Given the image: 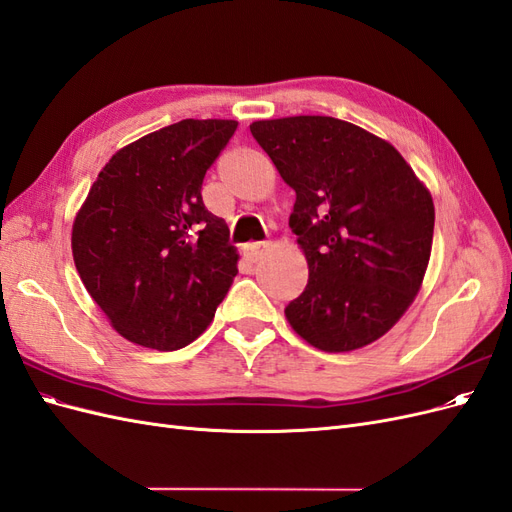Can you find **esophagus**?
<instances>
[{
	"label": "esophagus",
	"instance_id": "obj_1",
	"mask_svg": "<svg viewBox=\"0 0 512 512\" xmlns=\"http://www.w3.org/2000/svg\"><path fill=\"white\" fill-rule=\"evenodd\" d=\"M262 250H265V243H260V241H254V243H247L245 247H243V254H245V258L247 260H258L260 258V254H262Z\"/></svg>",
	"mask_w": 512,
	"mask_h": 512
}]
</instances>
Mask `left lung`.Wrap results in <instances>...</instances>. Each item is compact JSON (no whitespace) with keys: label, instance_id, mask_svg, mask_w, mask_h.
I'll use <instances>...</instances> for the list:
<instances>
[{"label":"left lung","instance_id":"obj_1","mask_svg":"<svg viewBox=\"0 0 512 512\" xmlns=\"http://www.w3.org/2000/svg\"><path fill=\"white\" fill-rule=\"evenodd\" d=\"M256 143L297 194L290 228L309 280L286 305L290 327L324 352L376 342L421 288L433 200L401 153L348 121H254Z\"/></svg>","mask_w":512,"mask_h":512}]
</instances>
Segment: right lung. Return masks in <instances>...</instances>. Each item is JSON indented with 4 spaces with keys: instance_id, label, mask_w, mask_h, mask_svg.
I'll use <instances>...</instances> for the list:
<instances>
[{
    "instance_id": "right-lung-1",
    "label": "right lung",
    "mask_w": 512,
    "mask_h": 512,
    "mask_svg": "<svg viewBox=\"0 0 512 512\" xmlns=\"http://www.w3.org/2000/svg\"><path fill=\"white\" fill-rule=\"evenodd\" d=\"M235 130L230 119H183L138 138L108 160L76 215V271L115 331L138 346L194 342L235 280L228 226L200 194Z\"/></svg>"
}]
</instances>
